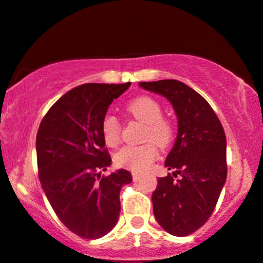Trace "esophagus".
Masks as SVG:
<instances>
[{"label":"esophagus","instance_id":"34e87169","mask_svg":"<svg viewBox=\"0 0 263 263\" xmlns=\"http://www.w3.org/2000/svg\"><path fill=\"white\" fill-rule=\"evenodd\" d=\"M132 178H134V182H138L141 179V176L137 173H132Z\"/></svg>","mask_w":263,"mask_h":263}]
</instances>
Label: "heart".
Here are the masks:
<instances>
[{
    "label": "heart",
    "mask_w": 263,
    "mask_h": 263,
    "mask_svg": "<svg viewBox=\"0 0 263 263\" xmlns=\"http://www.w3.org/2000/svg\"><path fill=\"white\" fill-rule=\"evenodd\" d=\"M127 112L146 126L144 141H152L143 146H126L117 152L115 162L117 165L127 168L136 173H143L158 156L157 146L167 147L173 140V126L162 117V107L158 101L149 96L136 98L127 105ZM102 136L105 143L110 147L119 144L121 137V126L116 117L106 116L102 121ZM156 144L155 145L154 143Z\"/></svg>",
    "instance_id": "heart-1"
}]
</instances>
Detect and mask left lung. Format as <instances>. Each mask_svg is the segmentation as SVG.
<instances>
[{"label": "left lung", "mask_w": 263, "mask_h": 263, "mask_svg": "<svg viewBox=\"0 0 263 263\" xmlns=\"http://www.w3.org/2000/svg\"><path fill=\"white\" fill-rule=\"evenodd\" d=\"M140 86L162 95L176 111L178 135L164 163L174 172L158 178L152 203L165 231L186 236L208 221L226 182L224 128L209 102L182 81H143Z\"/></svg>", "instance_id": "8db88e82"}]
</instances>
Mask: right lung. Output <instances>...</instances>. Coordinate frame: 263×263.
Returning a JSON list of instances; mask_svg holds the SVG:
<instances>
[{"label": "right lung", "mask_w": 263, "mask_h": 263, "mask_svg": "<svg viewBox=\"0 0 263 263\" xmlns=\"http://www.w3.org/2000/svg\"><path fill=\"white\" fill-rule=\"evenodd\" d=\"M129 85L74 87L49 108L39 126L35 149L42 188L60 221L83 238L95 240L112 230L121 210L120 192L132 182L126 170L101 176L111 165L102 121L111 102Z\"/></svg>", "instance_id": "1"}]
</instances>
